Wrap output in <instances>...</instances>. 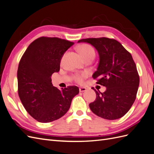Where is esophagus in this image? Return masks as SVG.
Wrapping results in <instances>:
<instances>
[{
  "label": "esophagus",
  "instance_id": "esophagus-1",
  "mask_svg": "<svg viewBox=\"0 0 154 154\" xmlns=\"http://www.w3.org/2000/svg\"><path fill=\"white\" fill-rule=\"evenodd\" d=\"M86 90H87V88H85V87H81V88H80V89H79V91H80V92H84V91H85Z\"/></svg>",
  "mask_w": 154,
  "mask_h": 154
}]
</instances>
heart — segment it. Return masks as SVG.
<instances>
[{"mask_svg":"<svg viewBox=\"0 0 154 154\" xmlns=\"http://www.w3.org/2000/svg\"><path fill=\"white\" fill-rule=\"evenodd\" d=\"M77 49L79 53L80 54L82 58L84 60L90 57H94V55H95L94 50L90 45L87 44H83L80 45H79ZM88 76V73L87 72H83L81 73H78V74H74L73 76V79L76 82L82 83Z\"/></svg>","mask_w":154,"mask_h":154,"instance_id":"b5f03b06","label":"heart"}]
</instances>
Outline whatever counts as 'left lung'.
<instances>
[{
	"label": "left lung",
	"mask_w": 154,
	"mask_h": 154,
	"mask_svg": "<svg viewBox=\"0 0 154 154\" xmlns=\"http://www.w3.org/2000/svg\"><path fill=\"white\" fill-rule=\"evenodd\" d=\"M97 49L100 60L92 75L97 84L106 87L101 93L92 87L96 100L89 104L92 112L106 119L121 118L131 108L139 85V76L131 54L115 39L101 37L81 39Z\"/></svg>",
	"instance_id": "obj_1"
}]
</instances>
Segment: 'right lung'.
<instances>
[{"label": "right lung", "instance_id": "obj_1", "mask_svg": "<svg viewBox=\"0 0 154 154\" xmlns=\"http://www.w3.org/2000/svg\"><path fill=\"white\" fill-rule=\"evenodd\" d=\"M74 44L57 37L42 36L30 44L20 60L18 96L27 112L39 122L62 118L79 93L76 86L58 89L53 85L51 78L60 71L63 54Z\"/></svg>", "mask_w": 154, "mask_h": 154}]
</instances>
